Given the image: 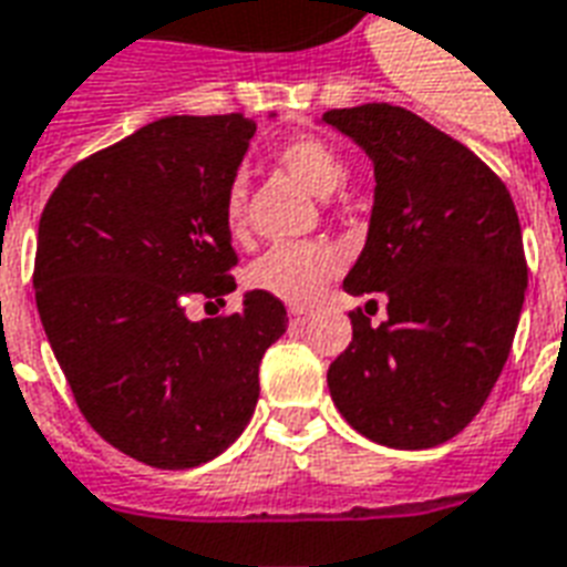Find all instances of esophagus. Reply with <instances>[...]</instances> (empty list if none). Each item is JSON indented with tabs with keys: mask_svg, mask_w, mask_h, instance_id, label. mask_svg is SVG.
Segmentation results:
<instances>
[{
	"mask_svg": "<svg viewBox=\"0 0 567 567\" xmlns=\"http://www.w3.org/2000/svg\"><path fill=\"white\" fill-rule=\"evenodd\" d=\"M288 318H291V324H306L309 312H306V309H297V306H291V309H288Z\"/></svg>",
	"mask_w": 567,
	"mask_h": 567,
	"instance_id": "1",
	"label": "esophagus"
}]
</instances>
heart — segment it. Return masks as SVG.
Returning a JSON list of instances; mask_svg holds the SVG:
<instances>
[{"instance_id": "1", "label": "heart", "mask_w": 567, "mask_h": 567, "mask_svg": "<svg viewBox=\"0 0 567 567\" xmlns=\"http://www.w3.org/2000/svg\"><path fill=\"white\" fill-rule=\"evenodd\" d=\"M279 165L318 198H330L348 177L342 155L318 137H295L276 153ZM225 225L240 234L246 225V183L234 179L225 192ZM339 251L330 243H279L249 267V285L288 306H309L337 276Z\"/></svg>"}]
</instances>
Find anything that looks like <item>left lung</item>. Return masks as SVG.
<instances>
[{
  "instance_id": "left-lung-1",
  "label": "left lung",
  "mask_w": 567,
  "mask_h": 567,
  "mask_svg": "<svg viewBox=\"0 0 567 567\" xmlns=\"http://www.w3.org/2000/svg\"><path fill=\"white\" fill-rule=\"evenodd\" d=\"M375 171L348 295H384L388 318L351 316L327 369L339 414L369 442L423 451L465 430L496 388L526 297V255L505 183L468 146L393 104L327 111Z\"/></svg>"
}]
</instances>
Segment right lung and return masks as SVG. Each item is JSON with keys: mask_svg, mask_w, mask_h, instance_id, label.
I'll use <instances>...</instances> for the list:
<instances>
[{"mask_svg": "<svg viewBox=\"0 0 567 567\" xmlns=\"http://www.w3.org/2000/svg\"><path fill=\"white\" fill-rule=\"evenodd\" d=\"M276 116V113H270ZM243 113L162 116L62 177L38 221L35 306L83 417L155 468H195L240 439L282 300L192 321L188 297L237 285L225 192L249 153Z\"/></svg>", "mask_w": 567, "mask_h": 567, "instance_id": "add662e5", "label": "right lung"}]
</instances>
